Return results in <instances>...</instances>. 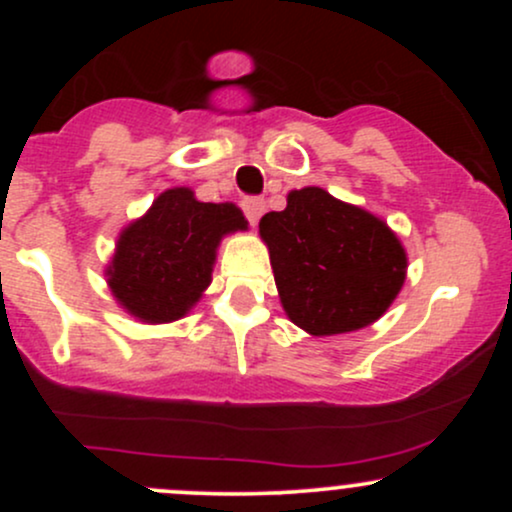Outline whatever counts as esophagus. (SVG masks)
Segmentation results:
<instances>
[{"mask_svg":"<svg viewBox=\"0 0 512 512\" xmlns=\"http://www.w3.org/2000/svg\"><path fill=\"white\" fill-rule=\"evenodd\" d=\"M243 211H245V216H248V221L255 226V223L260 221V216L264 214V199H260V197L243 199Z\"/></svg>","mask_w":512,"mask_h":512,"instance_id":"34e87169","label":"esophagus"}]
</instances>
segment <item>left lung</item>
I'll use <instances>...</instances> for the list:
<instances>
[{
  "mask_svg": "<svg viewBox=\"0 0 512 512\" xmlns=\"http://www.w3.org/2000/svg\"><path fill=\"white\" fill-rule=\"evenodd\" d=\"M279 301L313 337L363 330L387 313L407 279V250L380 216L322 187L291 190L260 221Z\"/></svg>",
  "mask_w": 512,
  "mask_h": 512,
  "instance_id": "8db88e82",
  "label": "left lung"
}]
</instances>
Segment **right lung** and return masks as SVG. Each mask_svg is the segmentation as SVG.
<instances>
[{"mask_svg":"<svg viewBox=\"0 0 512 512\" xmlns=\"http://www.w3.org/2000/svg\"><path fill=\"white\" fill-rule=\"evenodd\" d=\"M248 231L233 202H199L190 187H170L120 231L105 267L115 303L146 325L185 317L209 289L221 240Z\"/></svg>","mask_w":512,"mask_h":512,"instance_id":"right-lung-1","label":"right lung"}]
</instances>
